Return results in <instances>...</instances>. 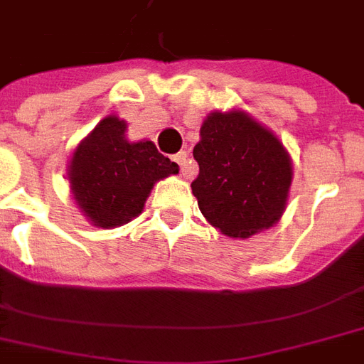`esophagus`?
<instances>
[{
    "label": "esophagus",
    "mask_w": 364,
    "mask_h": 364,
    "mask_svg": "<svg viewBox=\"0 0 364 364\" xmlns=\"http://www.w3.org/2000/svg\"><path fill=\"white\" fill-rule=\"evenodd\" d=\"M187 159H188L187 151H179L177 154H173V160H176L177 164H179V168H181L183 176L187 173Z\"/></svg>",
    "instance_id": "esophagus-1"
}]
</instances>
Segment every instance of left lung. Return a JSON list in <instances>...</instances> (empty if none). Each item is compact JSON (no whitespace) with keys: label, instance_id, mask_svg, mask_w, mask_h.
I'll return each instance as SVG.
<instances>
[{"label":"left lung","instance_id":"obj_1","mask_svg":"<svg viewBox=\"0 0 364 364\" xmlns=\"http://www.w3.org/2000/svg\"><path fill=\"white\" fill-rule=\"evenodd\" d=\"M193 194L202 215L230 238L270 228L287 202L293 168L287 151L242 111L211 113L194 145Z\"/></svg>","mask_w":364,"mask_h":364}]
</instances>
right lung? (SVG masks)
Segmentation results:
<instances>
[{"mask_svg": "<svg viewBox=\"0 0 364 364\" xmlns=\"http://www.w3.org/2000/svg\"><path fill=\"white\" fill-rule=\"evenodd\" d=\"M126 122L107 117L75 149L70 187L81 211L102 228L126 225L143 211L159 179L179 173V166L159 153L153 141H126Z\"/></svg>", "mask_w": 364, "mask_h": 364, "instance_id": "right-lung-1", "label": "right lung"}]
</instances>
